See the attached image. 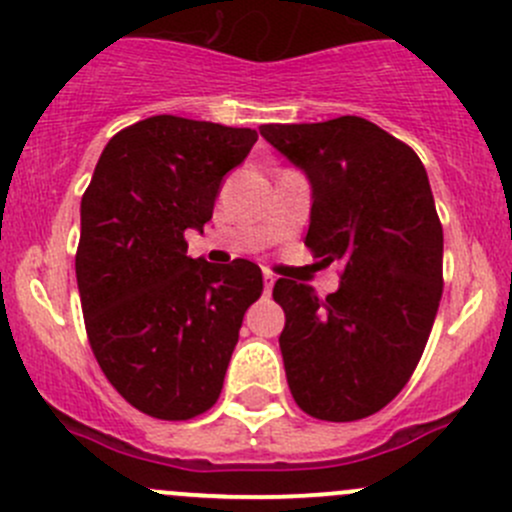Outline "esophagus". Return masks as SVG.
Listing matches in <instances>:
<instances>
[{
  "mask_svg": "<svg viewBox=\"0 0 512 512\" xmlns=\"http://www.w3.org/2000/svg\"><path fill=\"white\" fill-rule=\"evenodd\" d=\"M262 277H265V292H272V287H275V275H272L270 270H265Z\"/></svg>",
  "mask_w": 512,
  "mask_h": 512,
  "instance_id": "esophagus-1",
  "label": "esophagus"
}]
</instances>
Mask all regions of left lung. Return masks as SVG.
<instances>
[{"instance_id":"8db88e82","label":"left lung","mask_w":512,"mask_h":512,"mask_svg":"<svg viewBox=\"0 0 512 512\" xmlns=\"http://www.w3.org/2000/svg\"><path fill=\"white\" fill-rule=\"evenodd\" d=\"M267 143L304 170L312 213L304 245L344 265L337 292L280 277L289 391L304 414L359 421L406 386L443 292V227L414 148L376 123H267Z\"/></svg>"}]
</instances>
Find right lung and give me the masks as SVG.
<instances>
[{"label": "right lung", "instance_id": "obj_1", "mask_svg": "<svg viewBox=\"0 0 512 512\" xmlns=\"http://www.w3.org/2000/svg\"><path fill=\"white\" fill-rule=\"evenodd\" d=\"M255 141L252 128L151 116L108 141L81 198L76 282L91 352L153 418L188 421L218 401L242 317L262 294L255 262L193 260L185 242Z\"/></svg>", "mask_w": 512, "mask_h": 512}]
</instances>
